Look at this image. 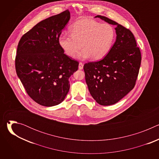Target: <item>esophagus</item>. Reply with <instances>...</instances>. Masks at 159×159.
I'll return each mask as SVG.
<instances>
[{
	"label": "esophagus",
	"mask_w": 159,
	"mask_h": 159,
	"mask_svg": "<svg viewBox=\"0 0 159 159\" xmlns=\"http://www.w3.org/2000/svg\"><path fill=\"white\" fill-rule=\"evenodd\" d=\"M83 67H84V64H83L82 63L80 62L79 64V69L80 70H82V69H83Z\"/></svg>",
	"instance_id": "1"
}]
</instances>
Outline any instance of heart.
Wrapping results in <instances>:
<instances>
[{
    "instance_id": "heart-1",
    "label": "heart",
    "mask_w": 159,
    "mask_h": 159,
    "mask_svg": "<svg viewBox=\"0 0 159 159\" xmlns=\"http://www.w3.org/2000/svg\"><path fill=\"white\" fill-rule=\"evenodd\" d=\"M70 35L61 34L58 44L69 57H74L80 49L77 57L94 60L102 59L109 52L115 37V32L110 25L90 19H81L71 26Z\"/></svg>"
}]
</instances>
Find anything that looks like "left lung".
Returning <instances> with one entry per match:
<instances>
[{
    "mask_svg": "<svg viewBox=\"0 0 159 159\" xmlns=\"http://www.w3.org/2000/svg\"><path fill=\"white\" fill-rule=\"evenodd\" d=\"M95 17L115 25L116 38L101 60L84 65L85 82L90 95L99 104H115L133 89L139 74L141 53L133 33L106 17Z\"/></svg>",
    "mask_w": 159,
    "mask_h": 159,
    "instance_id": "obj_1",
    "label": "left lung"
}]
</instances>
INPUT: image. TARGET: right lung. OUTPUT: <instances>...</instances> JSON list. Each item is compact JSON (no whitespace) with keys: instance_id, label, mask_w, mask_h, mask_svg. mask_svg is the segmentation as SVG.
Segmentation results:
<instances>
[{"instance_id":"add662e5","label":"right lung","mask_w":159,"mask_h":159,"mask_svg":"<svg viewBox=\"0 0 159 159\" xmlns=\"http://www.w3.org/2000/svg\"><path fill=\"white\" fill-rule=\"evenodd\" d=\"M70 19L69 10L43 20L20 38L16 57L17 75L28 94L44 106L60 104L79 62L64 53L58 37Z\"/></svg>"}]
</instances>
